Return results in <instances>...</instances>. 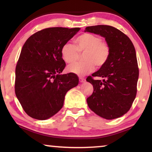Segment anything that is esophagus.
<instances>
[{
	"instance_id": "esophagus-1",
	"label": "esophagus",
	"mask_w": 152,
	"mask_h": 152,
	"mask_svg": "<svg viewBox=\"0 0 152 152\" xmlns=\"http://www.w3.org/2000/svg\"><path fill=\"white\" fill-rule=\"evenodd\" d=\"M79 80L80 82H85L86 80H85V78H83V77H79Z\"/></svg>"
}]
</instances>
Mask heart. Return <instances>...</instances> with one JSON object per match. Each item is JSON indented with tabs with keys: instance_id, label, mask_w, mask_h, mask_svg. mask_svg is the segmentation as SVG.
Instances as JSON below:
<instances>
[{
	"instance_id": "heart-1",
	"label": "heart",
	"mask_w": 152,
	"mask_h": 152,
	"mask_svg": "<svg viewBox=\"0 0 152 152\" xmlns=\"http://www.w3.org/2000/svg\"><path fill=\"white\" fill-rule=\"evenodd\" d=\"M75 46L66 43L61 49V55L67 64L75 62L80 57V53H84L86 61H79L69 66L68 72L77 75L84 76L92 72L95 69L104 66L109 60L110 49L106 41L102 40L99 35L90 33H82L75 40Z\"/></svg>"
}]
</instances>
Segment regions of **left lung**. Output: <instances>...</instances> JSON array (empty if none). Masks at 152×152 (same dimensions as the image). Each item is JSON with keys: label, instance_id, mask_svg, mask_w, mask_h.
Masks as SVG:
<instances>
[{"label": "left lung", "instance_id": "left-lung-1", "mask_svg": "<svg viewBox=\"0 0 152 152\" xmlns=\"http://www.w3.org/2000/svg\"><path fill=\"white\" fill-rule=\"evenodd\" d=\"M85 31L104 37L110 49L107 64L87 77L86 80L94 88L87 98V103L92 111L104 119L121 117L130 109L137 94L139 68L134 45L125 33L109 25L89 26ZM93 77L104 80H94Z\"/></svg>", "mask_w": 152, "mask_h": 152}]
</instances>
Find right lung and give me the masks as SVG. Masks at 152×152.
Wrapping results in <instances>:
<instances>
[{"mask_svg":"<svg viewBox=\"0 0 152 152\" xmlns=\"http://www.w3.org/2000/svg\"><path fill=\"white\" fill-rule=\"evenodd\" d=\"M80 28H46L28 38L15 69V94L29 117L45 120L64 105L66 92L78 84L75 74H60L66 67L61 47Z\"/></svg>","mask_w":152,"mask_h":152,"instance_id":"obj_1","label":"right lung"}]
</instances>
